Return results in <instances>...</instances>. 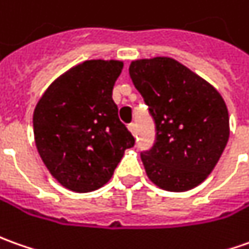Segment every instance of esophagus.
Listing matches in <instances>:
<instances>
[{
	"mask_svg": "<svg viewBox=\"0 0 249 249\" xmlns=\"http://www.w3.org/2000/svg\"><path fill=\"white\" fill-rule=\"evenodd\" d=\"M128 129L132 132V135H136V124H135V123L128 124Z\"/></svg>",
	"mask_w": 249,
	"mask_h": 249,
	"instance_id": "1",
	"label": "esophagus"
}]
</instances>
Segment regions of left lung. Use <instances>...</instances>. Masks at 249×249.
Listing matches in <instances>:
<instances>
[{
	"instance_id": "8db88e82",
	"label": "left lung",
	"mask_w": 249,
	"mask_h": 249,
	"mask_svg": "<svg viewBox=\"0 0 249 249\" xmlns=\"http://www.w3.org/2000/svg\"><path fill=\"white\" fill-rule=\"evenodd\" d=\"M129 76L155 124L154 146L140 154L148 178L172 192L199 185L229 139V114L221 94L169 57L132 61Z\"/></svg>"
}]
</instances>
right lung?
<instances>
[{
  "label": "right lung",
  "instance_id": "obj_1",
  "mask_svg": "<svg viewBox=\"0 0 249 249\" xmlns=\"http://www.w3.org/2000/svg\"><path fill=\"white\" fill-rule=\"evenodd\" d=\"M121 61L89 60L54 80L34 110V136L54 178L91 192L111 178L135 138L120 118L113 87Z\"/></svg>",
  "mask_w": 249,
  "mask_h": 249
}]
</instances>
